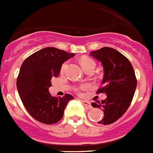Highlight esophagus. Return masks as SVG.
<instances>
[{
  "instance_id": "obj_1",
  "label": "esophagus",
  "mask_w": 153,
  "mask_h": 153,
  "mask_svg": "<svg viewBox=\"0 0 153 153\" xmlns=\"http://www.w3.org/2000/svg\"><path fill=\"white\" fill-rule=\"evenodd\" d=\"M82 103L83 104V106H86V108H88V109H91L92 106L90 105V102L89 101H86V100H81Z\"/></svg>"
}]
</instances>
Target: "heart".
I'll return each instance as SVG.
<instances>
[{"instance_id":"1","label":"heart","mask_w":153,"mask_h":153,"mask_svg":"<svg viewBox=\"0 0 153 153\" xmlns=\"http://www.w3.org/2000/svg\"><path fill=\"white\" fill-rule=\"evenodd\" d=\"M80 63H81V66L83 67V68L84 69V70H87V69H90V68H95V66H96V63L95 61L91 59L90 57H88V56H83L80 59ZM67 66V63H64L63 65V67H62V70H64L65 67ZM88 88V85L84 84V85H82L77 89V91L81 92L83 91V90H85L86 89Z\"/></svg>"}]
</instances>
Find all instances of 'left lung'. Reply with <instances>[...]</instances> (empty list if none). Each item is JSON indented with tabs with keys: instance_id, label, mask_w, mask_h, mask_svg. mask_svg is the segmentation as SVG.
<instances>
[{
	"instance_id": "1",
	"label": "left lung",
	"mask_w": 153,
	"mask_h": 153,
	"mask_svg": "<svg viewBox=\"0 0 153 153\" xmlns=\"http://www.w3.org/2000/svg\"><path fill=\"white\" fill-rule=\"evenodd\" d=\"M90 55L101 62L104 70L102 86L97 93H104L107 96L101 102L91 105L103 110V119L98 123L109 125L119 120L130 106L137 79L130 61L117 50L102 47Z\"/></svg>"
}]
</instances>
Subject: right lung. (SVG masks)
<instances>
[{
	"mask_svg": "<svg viewBox=\"0 0 153 153\" xmlns=\"http://www.w3.org/2000/svg\"><path fill=\"white\" fill-rule=\"evenodd\" d=\"M75 55L55 47H46L25 59L17 79L19 96L25 109L35 120L44 124L59 122L69 101L74 97H52L48 89L51 79L60 74L61 66Z\"/></svg>",
	"mask_w": 153,
	"mask_h": 153,
	"instance_id": "right-lung-1",
	"label": "right lung"
}]
</instances>
